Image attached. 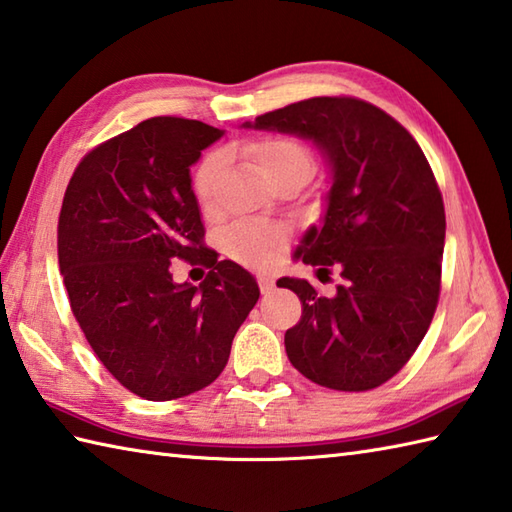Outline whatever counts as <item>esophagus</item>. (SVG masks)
<instances>
[{
    "mask_svg": "<svg viewBox=\"0 0 512 512\" xmlns=\"http://www.w3.org/2000/svg\"><path fill=\"white\" fill-rule=\"evenodd\" d=\"M257 282H259V288H262V293H270V290L275 288V279L270 275H259Z\"/></svg>",
    "mask_w": 512,
    "mask_h": 512,
    "instance_id": "obj_1",
    "label": "esophagus"
}]
</instances>
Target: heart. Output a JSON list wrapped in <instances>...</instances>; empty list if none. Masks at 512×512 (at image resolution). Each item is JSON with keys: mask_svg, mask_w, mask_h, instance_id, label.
Segmentation results:
<instances>
[{"mask_svg": "<svg viewBox=\"0 0 512 512\" xmlns=\"http://www.w3.org/2000/svg\"><path fill=\"white\" fill-rule=\"evenodd\" d=\"M244 155L253 162L255 170L264 179L284 173V170H302V173L308 175L310 166H313L310 164L308 150L290 137L257 139V142L244 146ZM219 168H222V157L219 155H208L197 168L193 186L195 195L202 204L210 202ZM219 242H222L224 253L230 259H235V262L253 268H266L284 255L288 235L279 226L239 222L228 226Z\"/></svg>", "mask_w": 512, "mask_h": 512, "instance_id": "b5f03b06", "label": "heart"}]
</instances>
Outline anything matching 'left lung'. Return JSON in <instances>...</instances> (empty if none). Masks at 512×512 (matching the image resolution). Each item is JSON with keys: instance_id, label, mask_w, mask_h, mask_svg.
Here are the masks:
<instances>
[{"instance_id": "1", "label": "left lung", "mask_w": 512, "mask_h": 512, "mask_svg": "<svg viewBox=\"0 0 512 512\" xmlns=\"http://www.w3.org/2000/svg\"><path fill=\"white\" fill-rule=\"evenodd\" d=\"M244 128L313 142L328 168L322 226L302 239V262L344 282L319 297L306 279L277 286L302 299L286 355L310 382L370 390L402 370L439 299L446 215L433 170L408 130L362 99L313 97Z\"/></svg>"}]
</instances>
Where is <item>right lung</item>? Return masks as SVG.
<instances>
[{"label":"right lung","mask_w":512,"mask_h":512,"mask_svg":"<svg viewBox=\"0 0 512 512\" xmlns=\"http://www.w3.org/2000/svg\"><path fill=\"white\" fill-rule=\"evenodd\" d=\"M224 130L153 117L82 159L59 213L70 308L108 373L150 402L202 390L222 373L259 299L255 277L213 262L190 166ZM175 256L211 262L204 285H175Z\"/></svg>","instance_id":"add662e5"}]
</instances>
